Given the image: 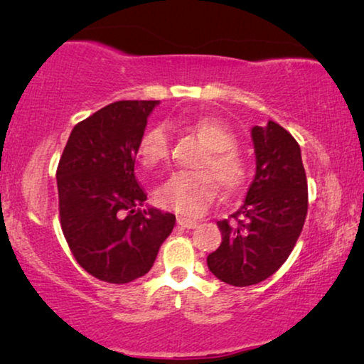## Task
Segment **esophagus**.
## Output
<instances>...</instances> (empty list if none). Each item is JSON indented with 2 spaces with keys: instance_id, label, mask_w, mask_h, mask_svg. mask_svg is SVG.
<instances>
[{
  "instance_id": "esophagus-1",
  "label": "esophagus",
  "mask_w": 364,
  "mask_h": 364,
  "mask_svg": "<svg viewBox=\"0 0 364 364\" xmlns=\"http://www.w3.org/2000/svg\"><path fill=\"white\" fill-rule=\"evenodd\" d=\"M177 223L183 228H196L198 225L197 220H192V218H186V217H178Z\"/></svg>"
}]
</instances>
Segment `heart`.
I'll return each instance as SVG.
<instances>
[{"mask_svg":"<svg viewBox=\"0 0 364 364\" xmlns=\"http://www.w3.org/2000/svg\"><path fill=\"white\" fill-rule=\"evenodd\" d=\"M198 136L210 149L205 167L211 172H173L157 188V200L162 207L183 215H200L217 196L218 186L235 192L247 181V166L233 151L235 136L225 124L213 117H200L193 122ZM139 159L146 167H156L168 157V132L166 126H154L139 142Z\"/></svg>","mask_w":364,"mask_h":364,"instance_id":"1","label":"heart"}]
</instances>
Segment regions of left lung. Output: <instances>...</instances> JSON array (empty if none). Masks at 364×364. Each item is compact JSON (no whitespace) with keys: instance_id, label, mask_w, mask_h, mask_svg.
<instances>
[{"instance_id":"left-lung-1","label":"left lung","mask_w":364,"mask_h":364,"mask_svg":"<svg viewBox=\"0 0 364 364\" xmlns=\"http://www.w3.org/2000/svg\"><path fill=\"white\" fill-rule=\"evenodd\" d=\"M255 177L232 222L218 220L222 243L207 257L218 280L250 287L287 262L308 212L306 173L298 142L280 124L252 127Z\"/></svg>"}]
</instances>
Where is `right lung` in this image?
Returning a JSON list of instances; mask_svg holds the SVG:
<instances>
[{"mask_svg": "<svg viewBox=\"0 0 364 364\" xmlns=\"http://www.w3.org/2000/svg\"><path fill=\"white\" fill-rule=\"evenodd\" d=\"M159 101H117L74 126L56 178L61 228L74 258L107 283L151 270L176 215L144 207L134 176L139 142Z\"/></svg>", "mask_w": 364, "mask_h": 364, "instance_id": "add662e5", "label": "right lung"}]
</instances>
